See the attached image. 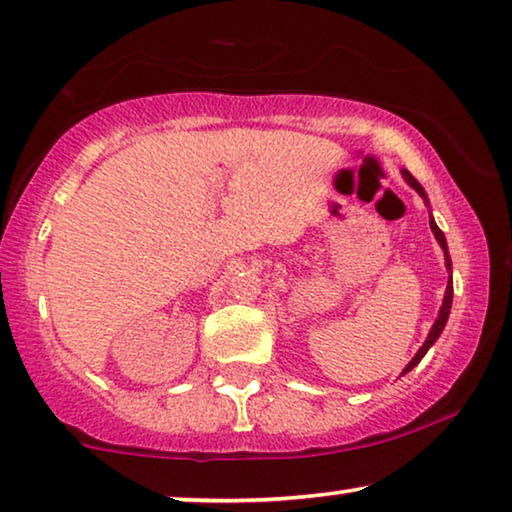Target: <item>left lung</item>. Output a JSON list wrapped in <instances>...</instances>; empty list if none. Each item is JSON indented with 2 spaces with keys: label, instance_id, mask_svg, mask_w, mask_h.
I'll return each instance as SVG.
<instances>
[{
  "label": "left lung",
  "instance_id": "1",
  "mask_svg": "<svg viewBox=\"0 0 512 512\" xmlns=\"http://www.w3.org/2000/svg\"><path fill=\"white\" fill-rule=\"evenodd\" d=\"M404 174V179H407V183H409V186L411 188H414L416 190V193L418 195H421L423 197V200L427 202V195H425V190H423V186H421V183H418L414 177H411V174L407 172V170H404L402 172ZM430 227H432V232H434V239H437L439 241V246H441V250H444V257H446V266H448V269H451V257H448V246H446V236H444V232H441L439 230V227H437V223H434V220L430 218ZM451 303H453V280H448V287H446V296H444V303H441V310H439V317H437V322H434V326H432V331H430V335H427V340L423 342V347L421 349H418V352H416V356L414 358H411V361H409V365H407V368H404V372H409L411 368H414V365H418V363H421V358L427 354V349H430L432 345H434V340H437L439 338V335H441V331H444V326H446V319H448V315H451ZM404 372H402V375H404Z\"/></svg>",
  "mask_w": 512,
  "mask_h": 512
}]
</instances>
